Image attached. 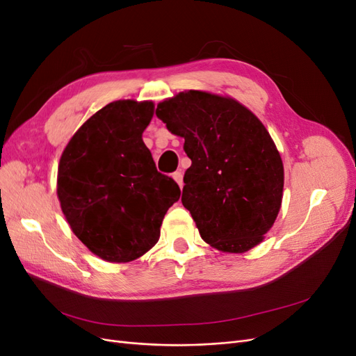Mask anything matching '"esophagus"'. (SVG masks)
Listing matches in <instances>:
<instances>
[{
	"label": "esophagus",
	"mask_w": 356,
	"mask_h": 356,
	"mask_svg": "<svg viewBox=\"0 0 356 356\" xmlns=\"http://www.w3.org/2000/svg\"><path fill=\"white\" fill-rule=\"evenodd\" d=\"M174 179L178 182V186L182 188V172L181 170H177V172H174Z\"/></svg>",
	"instance_id": "esophagus-1"
}]
</instances>
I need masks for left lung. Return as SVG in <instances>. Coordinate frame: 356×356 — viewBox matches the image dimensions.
<instances>
[{"label":"left lung","instance_id":"left-lung-1","mask_svg":"<svg viewBox=\"0 0 356 356\" xmlns=\"http://www.w3.org/2000/svg\"><path fill=\"white\" fill-rule=\"evenodd\" d=\"M156 115L184 138L191 160L181 202L202 239L241 254L263 241L281 209L284 165L263 123L238 101L182 92Z\"/></svg>","mask_w":356,"mask_h":356}]
</instances>
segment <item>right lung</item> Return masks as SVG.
Segmentation results:
<instances>
[{
  "mask_svg": "<svg viewBox=\"0 0 356 356\" xmlns=\"http://www.w3.org/2000/svg\"><path fill=\"white\" fill-rule=\"evenodd\" d=\"M153 111V102L105 105L75 132L59 161L62 212L75 236L106 261L127 263L152 250L181 195L143 141Z\"/></svg>",
  "mask_w": 356,
  "mask_h": 356,
  "instance_id": "obj_1",
  "label": "right lung"
}]
</instances>
